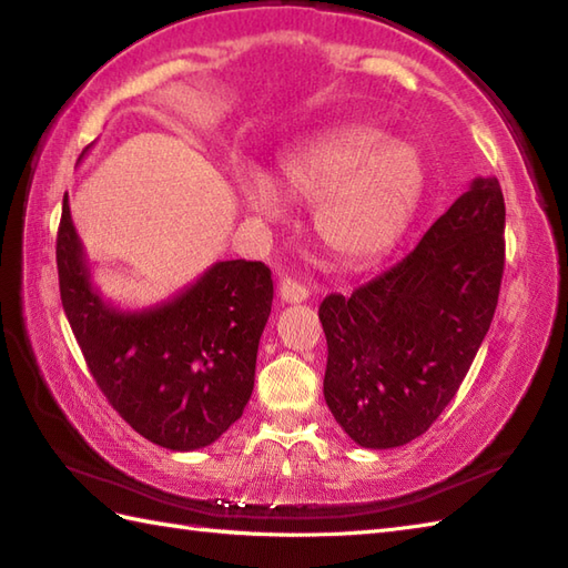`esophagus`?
<instances>
[{
	"label": "esophagus",
	"mask_w": 568,
	"mask_h": 568,
	"mask_svg": "<svg viewBox=\"0 0 568 568\" xmlns=\"http://www.w3.org/2000/svg\"><path fill=\"white\" fill-rule=\"evenodd\" d=\"M310 297V287L305 283H300L297 277L285 275L281 281V300L283 303H305Z\"/></svg>",
	"instance_id": "34e87169"
}]
</instances>
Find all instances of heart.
<instances>
[{"mask_svg": "<svg viewBox=\"0 0 568 568\" xmlns=\"http://www.w3.org/2000/svg\"><path fill=\"white\" fill-rule=\"evenodd\" d=\"M275 183L297 200H317L315 229L324 246L348 263H366L403 234L425 185V165L409 143L385 141L383 131L352 124L287 153ZM239 195L251 214L281 216L271 178L244 173Z\"/></svg>", "mask_w": 568, "mask_h": 568, "instance_id": "b5f03b06", "label": "heart"}]
</instances>
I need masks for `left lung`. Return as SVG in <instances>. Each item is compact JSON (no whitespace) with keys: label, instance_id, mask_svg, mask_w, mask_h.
<instances>
[{"label":"left lung","instance_id":"obj_1","mask_svg":"<svg viewBox=\"0 0 568 568\" xmlns=\"http://www.w3.org/2000/svg\"><path fill=\"white\" fill-rule=\"evenodd\" d=\"M503 232L500 183L476 178L400 263L322 300L324 400L358 446L413 442L452 403L496 315Z\"/></svg>","mask_w":568,"mask_h":568}]
</instances>
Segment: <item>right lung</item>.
<instances>
[{"instance_id": "right-lung-1", "label": "right lung", "mask_w": 568, "mask_h": 568, "mask_svg": "<svg viewBox=\"0 0 568 568\" xmlns=\"http://www.w3.org/2000/svg\"><path fill=\"white\" fill-rule=\"evenodd\" d=\"M58 283L70 329L106 400L141 437L173 452L210 446L244 413L273 281L261 261H220L165 303L116 310L90 265L63 200Z\"/></svg>"}]
</instances>
